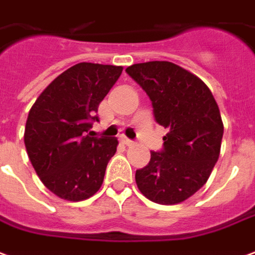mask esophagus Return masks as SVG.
I'll return each mask as SVG.
<instances>
[{
  "mask_svg": "<svg viewBox=\"0 0 255 255\" xmlns=\"http://www.w3.org/2000/svg\"><path fill=\"white\" fill-rule=\"evenodd\" d=\"M121 142L122 144H125V145H133L134 144V141H131L130 138H128V137H121Z\"/></svg>",
  "mask_w": 255,
  "mask_h": 255,
  "instance_id": "obj_1",
  "label": "esophagus"
}]
</instances>
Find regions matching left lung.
<instances>
[{"label": "left lung", "instance_id": "1", "mask_svg": "<svg viewBox=\"0 0 255 255\" xmlns=\"http://www.w3.org/2000/svg\"><path fill=\"white\" fill-rule=\"evenodd\" d=\"M126 73L152 102L153 117L168 129L163 149L135 171L140 191L150 201L172 205L187 200L208 181L222 146L220 110L204 81L167 61L134 64Z\"/></svg>", "mask_w": 255, "mask_h": 255}]
</instances>
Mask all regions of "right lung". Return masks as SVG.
<instances>
[{"instance_id":"add662e5","label":"right lung","mask_w":255,"mask_h":255,"mask_svg":"<svg viewBox=\"0 0 255 255\" xmlns=\"http://www.w3.org/2000/svg\"><path fill=\"white\" fill-rule=\"evenodd\" d=\"M122 66L80 62L40 94L29 110L24 144L36 174L55 196L83 201L99 190L117 152L113 137H89L100 102ZM91 133V131H89Z\"/></svg>"}]
</instances>
